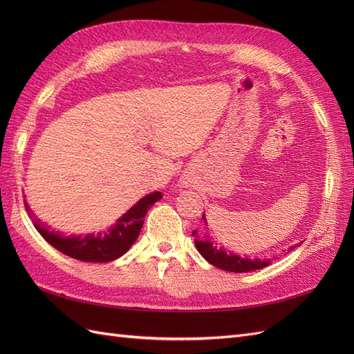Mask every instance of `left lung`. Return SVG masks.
<instances>
[{"instance_id": "8db88e82", "label": "left lung", "mask_w": 354, "mask_h": 354, "mask_svg": "<svg viewBox=\"0 0 354 354\" xmlns=\"http://www.w3.org/2000/svg\"><path fill=\"white\" fill-rule=\"evenodd\" d=\"M203 218V217H202ZM205 220V218H203ZM192 236L195 238V245L199 251V254L205 259L209 264L218 267L221 270H227V272H233V273H243V272H252V270H259L263 269V267L269 266L272 260H259V259H242V257L232 254V252H226L221 248H217L216 245H212L208 241V236L201 238L198 232L194 230ZM297 245H292L289 251H292Z\"/></svg>"}]
</instances>
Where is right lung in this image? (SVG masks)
I'll use <instances>...</instances> for the list:
<instances>
[{"mask_svg": "<svg viewBox=\"0 0 354 354\" xmlns=\"http://www.w3.org/2000/svg\"><path fill=\"white\" fill-rule=\"evenodd\" d=\"M160 198H162L160 192L146 195L130 211L124 214L109 232L104 233H90L85 234V236H62L57 232H50L47 227H44V224H34L35 229L41 233V236L65 255L81 261L108 263L120 259L121 255L131 248V245L140 234L146 212ZM25 207L32 216L26 202Z\"/></svg>", "mask_w": 354, "mask_h": 354, "instance_id": "add662e5", "label": "right lung"}]
</instances>
